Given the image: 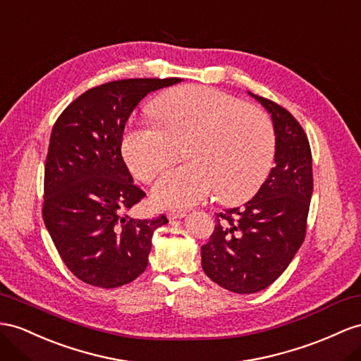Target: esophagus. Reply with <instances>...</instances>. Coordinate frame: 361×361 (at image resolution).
I'll return each mask as SVG.
<instances>
[{
    "label": "esophagus",
    "mask_w": 361,
    "mask_h": 361,
    "mask_svg": "<svg viewBox=\"0 0 361 361\" xmlns=\"http://www.w3.org/2000/svg\"><path fill=\"white\" fill-rule=\"evenodd\" d=\"M184 216H186V214H184V212H169V214H168V219H169V221L181 219V218H184Z\"/></svg>",
    "instance_id": "34e87169"
}]
</instances>
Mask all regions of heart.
Instances as JSON below:
<instances>
[{
    "label": "heart",
    "instance_id": "heart-1",
    "mask_svg": "<svg viewBox=\"0 0 361 361\" xmlns=\"http://www.w3.org/2000/svg\"><path fill=\"white\" fill-rule=\"evenodd\" d=\"M157 125L129 126L122 155L138 180L152 181L188 142V164L166 172L152 198L164 209H188L215 189L227 204L250 198L269 173L276 151L274 129L261 109L210 87L186 85L152 105Z\"/></svg>",
    "mask_w": 361,
    "mask_h": 361
}]
</instances>
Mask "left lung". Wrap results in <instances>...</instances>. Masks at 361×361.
Here are the masks:
<instances>
[{"label":"left lung","instance_id":"left-lung-1","mask_svg":"<svg viewBox=\"0 0 361 361\" xmlns=\"http://www.w3.org/2000/svg\"><path fill=\"white\" fill-rule=\"evenodd\" d=\"M269 111L276 135V166L243 207L216 215L201 247V265L212 281L238 294L271 285L300 248L312 195V157L300 123L274 102L248 91Z\"/></svg>","mask_w":361,"mask_h":361}]
</instances>
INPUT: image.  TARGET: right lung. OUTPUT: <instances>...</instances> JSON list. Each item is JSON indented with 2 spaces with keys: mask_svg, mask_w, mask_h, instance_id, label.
I'll return each instance as SVG.
<instances>
[{
  "mask_svg": "<svg viewBox=\"0 0 361 361\" xmlns=\"http://www.w3.org/2000/svg\"><path fill=\"white\" fill-rule=\"evenodd\" d=\"M181 79H123L85 91L62 111L50 135L44 169L42 218L54 247L78 279L116 288L147 267L160 215H126L145 192L122 157L126 120L151 91Z\"/></svg>",
  "mask_w": 361,
  "mask_h": 361,
  "instance_id": "add662e5",
  "label": "right lung"
}]
</instances>
